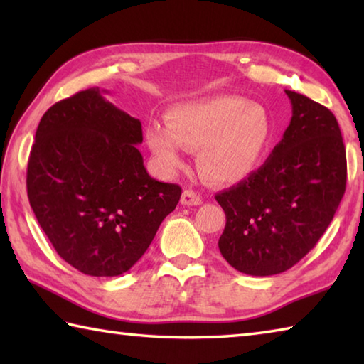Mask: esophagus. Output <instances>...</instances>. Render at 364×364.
<instances>
[{
  "label": "esophagus",
  "instance_id": "34e87169",
  "mask_svg": "<svg viewBox=\"0 0 364 364\" xmlns=\"http://www.w3.org/2000/svg\"><path fill=\"white\" fill-rule=\"evenodd\" d=\"M181 204L183 205H200L202 196L197 194L193 189H184L183 196H181Z\"/></svg>",
  "mask_w": 364,
  "mask_h": 364
}]
</instances>
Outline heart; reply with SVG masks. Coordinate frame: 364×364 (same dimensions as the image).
<instances>
[{
    "instance_id": "1",
    "label": "heart",
    "mask_w": 364,
    "mask_h": 364,
    "mask_svg": "<svg viewBox=\"0 0 364 364\" xmlns=\"http://www.w3.org/2000/svg\"><path fill=\"white\" fill-rule=\"evenodd\" d=\"M168 125L151 122L146 139L167 171L184 165V149L196 151L207 180L237 183L254 173L267 151L271 125L267 110L237 96L183 102L167 114Z\"/></svg>"
}]
</instances>
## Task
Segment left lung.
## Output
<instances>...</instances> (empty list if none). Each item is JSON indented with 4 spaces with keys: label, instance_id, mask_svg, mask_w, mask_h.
<instances>
[{
    "label": "left lung",
    "instance_id": "8db88e82",
    "mask_svg": "<svg viewBox=\"0 0 364 364\" xmlns=\"http://www.w3.org/2000/svg\"><path fill=\"white\" fill-rule=\"evenodd\" d=\"M292 119L260 168L215 196L226 213L218 247L241 273L271 276L315 247L341 204L347 157L334 114L286 90Z\"/></svg>",
    "mask_w": 364,
    "mask_h": 364
}]
</instances>
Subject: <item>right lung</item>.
<instances>
[{"label":"right lung","mask_w":364,"mask_h":364,"mask_svg":"<svg viewBox=\"0 0 364 364\" xmlns=\"http://www.w3.org/2000/svg\"><path fill=\"white\" fill-rule=\"evenodd\" d=\"M141 143V122L100 88L56 102L36 128L30 205L59 257L85 274L130 269L180 200L178 184L147 173Z\"/></svg>","instance_id":"add662e5"}]
</instances>
